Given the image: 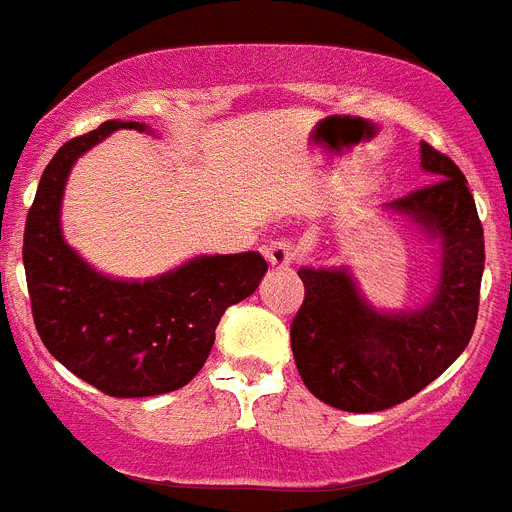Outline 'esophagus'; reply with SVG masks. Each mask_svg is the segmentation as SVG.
I'll use <instances>...</instances> for the list:
<instances>
[{"instance_id": "obj_1", "label": "esophagus", "mask_w": 512, "mask_h": 512, "mask_svg": "<svg viewBox=\"0 0 512 512\" xmlns=\"http://www.w3.org/2000/svg\"><path fill=\"white\" fill-rule=\"evenodd\" d=\"M266 261L272 269H287L295 261V246L290 240H272L266 246Z\"/></svg>"}]
</instances>
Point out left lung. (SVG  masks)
I'll list each match as a JSON object with an SVG mask.
<instances>
[{
    "label": "left lung",
    "mask_w": 512,
    "mask_h": 512,
    "mask_svg": "<svg viewBox=\"0 0 512 512\" xmlns=\"http://www.w3.org/2000/svg\"><path fill=\"white\" fill-rule=\"evenodd\" d=\"M432 185L384 206L437 243V282L426 303L387 311L361 293L350 266H301L306 287L290 327L295 366L322 403L350 413L392 408L421 392L466 350L479 314L484 230L466 177L421 143Z\"/></svg>",
    "instance_id": "left-lung-1"
}]
</instances>
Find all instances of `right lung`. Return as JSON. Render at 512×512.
Instances as JSON below:
<instances>
[{
	"label": "right lung",
	"mask_w": 512,
	"mask_h": 512,
	"mask_svg": "<svg viewBox=\"0 0 512 512\" xmlns=\"http://www.w3.org/2000/svg\"><path fill=\"white\" fill-rule=\"evenodd\" d=\"M114 130L154 135L143 122H101L46 164L25 219V280L38 335L65 369L112 398H149L196 377L222 314L256 293L266 261L259 251L201 253L149 280L88 264L62 235V196L73 164Z\"/></svg>",
	"instance_id": "right-lung-1"
}]
</instances>
